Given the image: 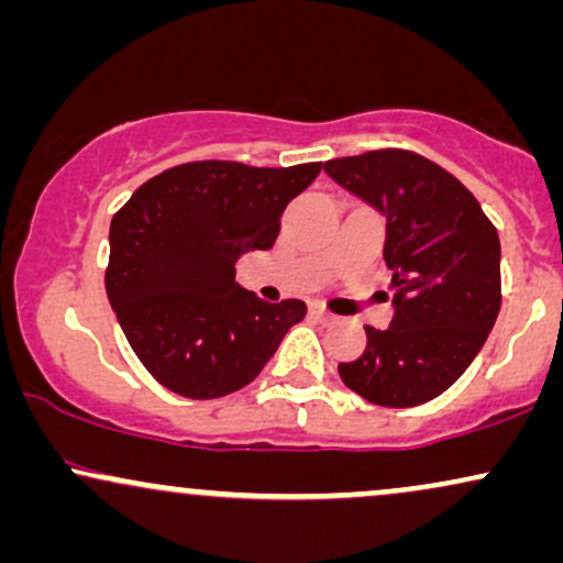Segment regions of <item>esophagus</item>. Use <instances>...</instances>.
Masks as SVG:
<instances>
[{
	"instance_id": "1",
	"label": "esophagus",
	"mask_w": 563,
	"mask_h": 563,
	"mask_svg": "<svg viewBox=\"0 0 563 563\" xmlns=\"http://www.w3.org/2000/svg\"><path fill=\"white\" fill-rule=\"evenodd\" d=\"M309 312H312L320 322H333L335 320V314L328 312V309L320 307V303H312V307H309Z\"/></svg>"
}]
</instances>
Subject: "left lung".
Masks as SVG:
<instances>
[{
    "label": "left lung",
    "mask_w": 563,
    "mask_h": 563,
    "mask_svg": "<svg viewBox=\"0 0 563 563\" xmlns=\"http://www.w3.org/2000/svg\"><path fill=\"white\" fill-rule=\"evenodd\" d=\"M325 174L386 219L394 288L391 325H367L365 354L339 376L373 405L429 402L466 373L500 312L497 230L466 185L418 153L325 161Z\"/></svg>",
    "instance_id": "left-lung-1"
}]
</instances>
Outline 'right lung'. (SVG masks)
<instances>
[{"mask_svg": "<svg viewBox=\"0 0 563 563\" xmlns=\"http://www.w3.org/2000/svg\"><path fill=\"white\" fill-rule=\"evenodd\" d=\"M320 169L192 161L147 179L115 211L108 301L161 386L187 399L243 389L303 320V301L269 303L238 286L235 264L273 249L288 200Z\"/></svg>", "mask_w": 563, "mask_h": 563, "instance_id": "obj_1", "label": "right lung"}]
</instances>
